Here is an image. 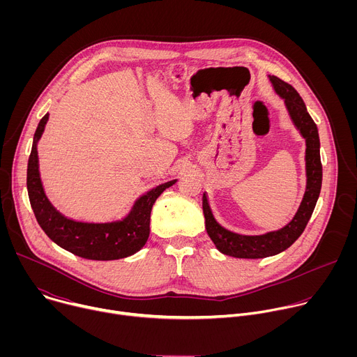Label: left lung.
<instances>
[{
  "instance_id": "left-lung-1",
  "label": "left lung",
  "mask_w": 357,
  "mask_h": 357,
  "mask_svg": "<svg viewBox=\"0 0 357 357\" xmlns=\"http://www.w3.org/2000/svg\"><path fill=\"white\" fill-rule=\"evenodd\" d=\"M277 94H280L287 110L307 142L305 161H307V190L294 219L281 230L270 231L261 236H241L222 227L213 218L206 195H203V215H205L206 231L218 250L226 256L237 259H264L287 250L307 227L322 186V164L319 154V134L317 124L310 116L307 106L298 91L277 76H270Z\"/></svg>"
}]
</instances>
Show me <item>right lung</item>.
Instances as JSON below:
<instances>
[{"label": "right lung", "mask_w": 357, "mask_h": 357, "mask_svg": "<svg viewBox=\"0 0 357 357\" xmlns=\"http://www.w3.org/2000/svg\"><path fill=\"white\" fill-rule=\"evenodd\" d=\"M47 117L49 114L42 117L35 131L26 171L28 196L39 226L58 245L87 260L109 261L132 256L148 240L151 211L155 200L176 179L165 182L141 196L130 215L121 222L83 223L70 220L50 205L40 183L36 142L43 132Z\"/></svg>", "instance_id": "add662e5"}]
</instances>
